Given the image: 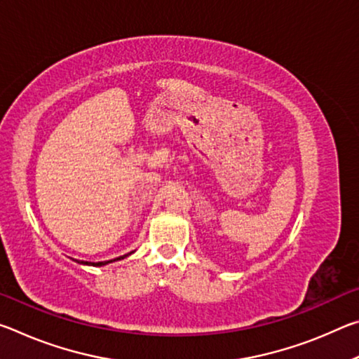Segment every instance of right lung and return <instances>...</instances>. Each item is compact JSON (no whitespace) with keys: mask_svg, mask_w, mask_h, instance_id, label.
Returning a JSON list of instances; mask_svg holds the SVG:
<instances>
[{"mask_svg":"<svg viewBox=\"0 0 359 359\" xmlns=\"http://www.w3.org/2000/svg\"><path fill=\"white\" fill-rule=\"evenodd\" d=\"M131 253H133V252H130V253L123 255V257H118V258H115V259H109V261H98V263H88V261H77V263H79V264H88V266H104V264L112 263V261L123 259V258H126V257H128V255H131Z\"/></svg>","mask_w":359,"mask_h":359,"instance_id":"right-lung-1","label":"right lung"}]
</instances>
